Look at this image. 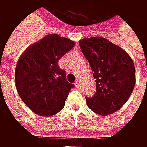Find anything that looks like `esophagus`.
Wrapping results in <instances>:
<instances>
[{
    "mask_svg": "<svg viewBox=\"0 0 147 147\" xmlns=\"http://www.w3.org/2000/svg\"><path fill=\"white\" fill-rule=\"evenodd\" d=\"M74 84H75V86H76L77 88H78V87L80 86V82L78 81V79H77V80L75 81V83H74Z\"/></svg>",
    "mask_w": 147,
    "mask_h": 147,
    "instance_id": "1",
    "label": "esophagus"
}]
</instances>
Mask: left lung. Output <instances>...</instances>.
Wrapping results in <instances>:
<instances>
[{"label": "left lung", "instance_id": "left-lung-1", "mask_svg": "<svg viewBox=\"0 0 147 147\" xmlns=\"http://www.w3.org/2000/svg\"><path fill=\"white\" fill-rule=\"evenodd\" d=\"M96 80V92L85 98L89 108L103 116L119 110L135 85L134 63L126 52L107 39L98 36L79 42Z\"/></svg>", "mask_w": 147, "mask_h": 147}]
</instances>
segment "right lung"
Segmentation results:
<instances>
[{"instance_id": "right-lung-1", "label": "right lung", "mask_w": 147, "mask_h": 147, "mask_svg": "<svg viewBox=\"0 0 147 147\" xmlns=\"http://www.w3.org/2000/svg\"><path fill=\"white\" fill-rule=\"evenodd\" d=\"M75 42L57 34L46 36L30 45L21 56L15 79L23 103L35 113L48 117L59 112L71 88L58 60L72 49Z\"/></svg>"}]
</instances>
